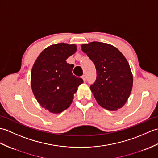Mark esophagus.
<instances>
[{
    "mask_svg": "<svg viewBox=\"0 0 158 158\" xmlns=\"http://www.w3.org/2000/svg\"><path fill=\"white\" fill-rule=\"evenodd\" d=\"M81 78H82L83 80V82H85V81H86V77H85V75H83V76L81 77Z\"/></svg>",
    "mask_w": 158,
    "mask_h": 158,
    "instance_id": "34e87169",
    "label": "esophagus"
}]
</instances>
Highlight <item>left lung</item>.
I'll list each match as a JSON object with an SVG mask.
<instances>
[{"mask_svg":"<svg viewBox=\"0 0 158 158\" xmlns=\"http://www.w3.org/2000/svg\"><path fill=\"white\" fill-rule=\"evenodd\" d=\"M81 50L96 69V82L90 87L99 105L108 110H118L126 104L131 93L133 77L126 58L109 44L92 42Z\"/></svg>","mask_w":158,"mask_h":158,"instance_id":"1","label":"left lung"}]
</instances>
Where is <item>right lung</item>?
<instances>
[{
	"instance_id": "add662e5",
	"label": "right lung",
	"mask_w": 158,
	"mask_h": 158,
	"mask_svg": "<svg viewBox=\"0 0 158 158\" xmlns=\"http://www.w3.org/2000/svg\"><path fill=\"white\" fill-rule=\"evenodd\" d=\"M77 51L75 44L58 43L44 50L35 60L31 73V86L40 105L58 114L73 102L81 78L73 75L74 65L66 61Z\"/></svg>"
}]
</instances>
